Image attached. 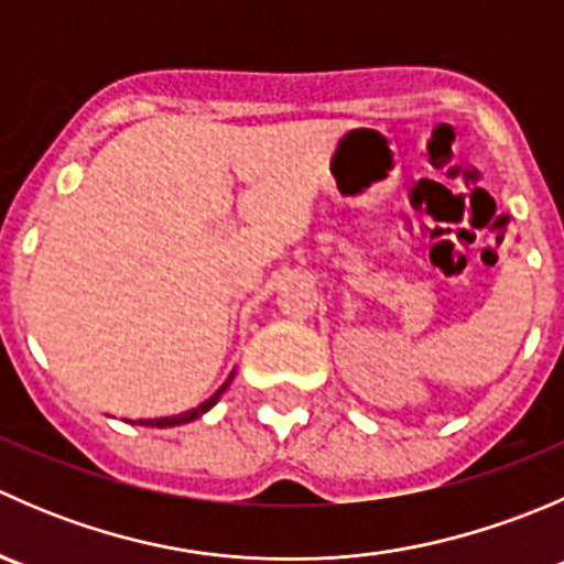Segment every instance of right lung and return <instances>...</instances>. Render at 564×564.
Masks as SVG:
<instances>
[{
    "label": "right lung",
    "instance_id": "1",
    "mask_svg": "<svg viewBox=\"0 0 564 564\" xmlns=\"http://www.w3.org/2000/svg\"><path fill=\"white\" fill-rule=\"evenodd\" d=\"M231 377H235V373H231ZM231 377L226 379V384L224 388H220L218 392H215V395H209L207 401L204 403H198L196 409H191V412H182V414H172V417H158V420H139V425H152V429H172V425H182V423H191V420H196V417H202L204 412H209V409L215 406V403H218V398L224 395V390L229 388V382H231Z\"/></svg>",
    "mask_w": 564,
    "mask_h": 564
}]
</instances>
